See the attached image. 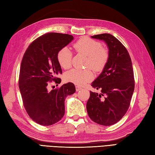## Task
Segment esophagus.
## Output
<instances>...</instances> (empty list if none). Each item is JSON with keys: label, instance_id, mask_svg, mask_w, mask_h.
Listing matches in <instances>:
<instances>
[{"label": "esophagus", "instance_id": "34e87169", "mask_svg": "<svg viewBox=\"0 0 155 155\" xmlns=\"http://www.w3.org/2000/svg\"><path fill=\"white\" fill-rule=\"evenodd\" d=\"M82 89V87H80V86H75V90H76V91H80V90H81Z\"/></svg>", "mask_w": 155, "mask_h": 155}]
</instances>
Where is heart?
Returning a JSON list of instances; mask_svg holds the SVG:
<instances>
[{
	"label": "heart",
	"mask_w": 155,
	"mask_h": 155,
	"mask_svg": "<svg viewBox=\"0 0 155 155\" xmlns=\"http://www.w3.org/2000/svg\"><path fill=\"white\" fill-rule=\"evenodd\" d=\"M73 47L75 51L87 57V66L95 71H100L108 60V50L102 47V44L96 40L84 37L77 41ZM57 59L62 68L69 69L71 66L72 54L68 47H63L58 52ZM93 74L90 69H72L65 74L66 81L78 86H83L92 80Z\"/></svg>",
	"instance_id": "obj_1"
}]
</instances>
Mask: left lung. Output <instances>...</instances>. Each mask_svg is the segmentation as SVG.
<instances>
[{"label": "left lung", "instance_id": "8db88e82", "mask_svg": "<svg viewBox=\"0 0 155 155\" xmlns=\"http://www.w3.org/2000/svg\"><path fill=\"white\" fill-rule=\"evenodd\" d=\"M91 38L106 42L109 58L102 72L91 85L101 93L90 91L87 112L94 122L111 126L122 119L130 106L134 90L132 61L126 47L112 35L103 33Z\"/></svg>", "mask_w": 155, "mask_h": 155}]
</instances>
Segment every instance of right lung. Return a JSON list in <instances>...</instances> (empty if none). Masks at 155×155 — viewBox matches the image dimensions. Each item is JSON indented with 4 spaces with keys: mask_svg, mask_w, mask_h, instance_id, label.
<instances>
[{
    "mask_svg": "<svg viewBox=\"0 0 155 155\" xmlns=\"http://www.w3.org/2000/svg\"><path fill=\"white\" fill-rule=\"evenodd\" d=\"M74 39L71 35L48 33L28 47L22 59L18 86L23 105L33 121L43 126L59 122L65 114V100L75 91L73 83L49 90L52 81L60 84L62 74L57 54Z\"/></svg>",
    "mask_w": 155,
    "mask_h": 155,
    "instance_id": "right-lung-1",
    "label": "right lung"
}]
</instances>
